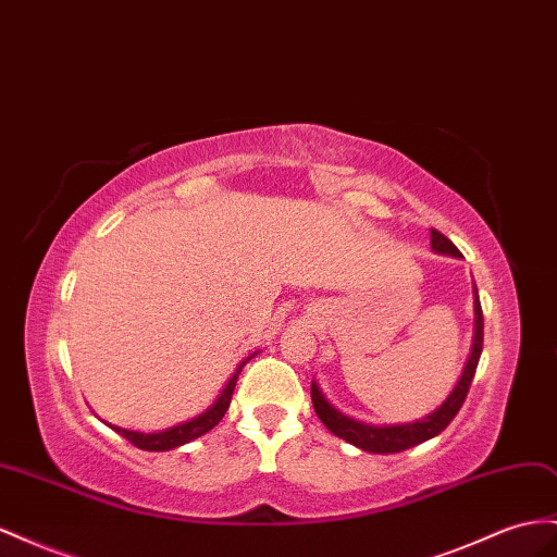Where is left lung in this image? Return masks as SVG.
Masks as SVG:
<instances>
[{
  "label": "left lung",
  "instance_id": "obj_1",
  "mask_svg": "<svg viewBox=\"0 0 557 557\" xmlns=\"http://www.w3.org/2000/svg\"><path fill=\"white\" fill-rule=\"evenodd\" d=\"M431 250L438 255H453V258H461V252L457 246L449 242L447 236L441 232L431 230ZM473 313H475V323H473V344H471V354L469 360H466L463 372L455 388L449 391V396L422 419H414V422H405V424H366L360 419H354L349 414L339 412L337 408L327 403L323 396V391L319 384L311 382V400H313V410L319 414L321 422L330 433H335L337 438L347 441L356 445L363 453L372 455H394L403 453V449H410L419 443H426L435 438L441 431L447 429V424L453 422L457 412L461 410V405L466 400V394H469V386L475 377V368L480 354H483V309H480V299H478V288L473 283Z\"/></svg>",
  "mask_w": 557,
  "mask_h": 557
}]
</instances>
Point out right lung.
<instances>
[{
	"mask_svg": "<svg viewBox=\"0 0 557 557\" xmlns=\"http://www.w3.org/2000/svg\"><path fill=\"white\" fill-rule=\"evenodd\" d=\"M258 354L260 351H252L250 356H246L242 363L236 366V370H234L232 377L227 380V384L222 386L218 398L210 403L203 412L187 419V422H180L175 426L161 429V431H147V433L145 431L122 429V426H114V424H108V426L112 431H116L119 435H124V438L131 441L135 447L147 449V453H169V449H175L180 445H187L191 441H197V438H201L203 433H208L210 429L220 424V419L224 417V412L230 410V403H232V394H234V386H236L238 374H242V370H244V366L248 363V360L255 358Z\"/></svg>",
	"mask_w": 557,
	"mask_h": 557,
	"instance_id": "obj_1",
	"label": "right lung"
}]
</instances>
